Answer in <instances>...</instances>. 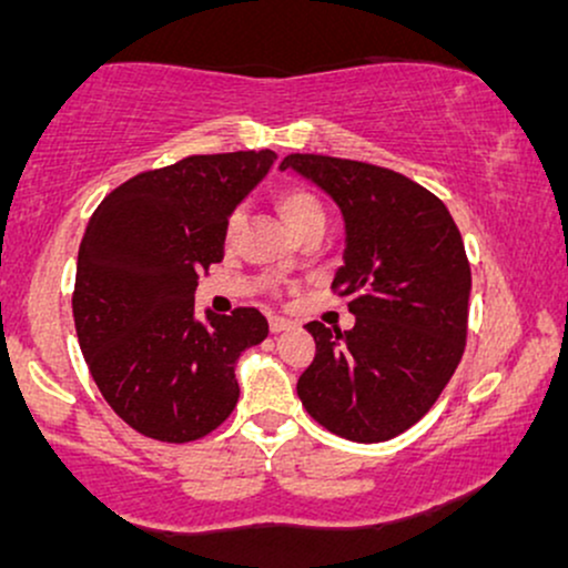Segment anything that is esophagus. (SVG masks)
<instances>
[{
  "instance_id": "obj_1",
  "label": "esophagus",
  "mask_w": 568,
  "mask_h": 568,
  "mask_svg": "<svg viewBox=\"0 0 568 568\" xmlns=\"http://www.w3.org/2000/svg\"><path fill=\"white\" fill-rule=\"evenodd\" d=\"M293 328V321L288 317H280V315H272L270 317V331L272 334H280V331H291Z\"/></svg>"
}]
</instances>
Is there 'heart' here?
<instances>
[{
	"mask_svg": "<svg viewBox=\"0 0 568 568\" xmlns=\"http://www.w3.org/2000/svg\"><path fill=\"white\" fill-rule=\"evenodd\" d=\"M272 205L280 213V219L288 224V230L296 234L302 232L304 226L312 224H325V211L323 202L317 200V194L312 189H306L302 184H293V181H285V184L272 186L270 192ZM240 232V213H230L224 226V237L226 243H232ZM272 291H277V285H272Z\"/></svg>",
	"mask_w": 568,
	"mask_h": 568,
	"instance_id": "1",
	"label": "heart"
}]
</instances>
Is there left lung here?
Here are the masks:
<instances>
[{
    "label": "left lung",
    "mask_w": 568,
    "mask_h": 568,
    "mask_svg": "<svg viewBox=\"0 0 568 568\" xmlns=\"http://www.w3.org/2000/svg\"><path fill=\"white\" fill-rule=\"evenodd\" d=\"M325 189L347 224L331 291L347 298L349 331L306 323L315 357L298 376L306 414L334 435L382 443L422 419L467 344L470 262L452 213L425 186L371 162L288 154Z\"/></svg>",
    "instance_id": "left-lung-1"
}]
</instances>
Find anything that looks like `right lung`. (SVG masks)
I'll return each mask as SVG.
<instances>
[{"label":"right lung","mask_w":568,"mask_h":568,"mask_svg":"<svg viewBox=\"0 0 568 568\" xmlns=\"http://www.w3.org/2000/svg\"><path fill=\"white\" fill-rule=\"evenodd\" d=\"M275 158L192 154L128 179L90 219L71 293L77 338L103 400L146 438L200 440L237 406L234 363L270 325L256 306L200 323L194 288L224 256L232 207Z\"/></svg>","instance_id":"right-lung-1"}]
</instances>
